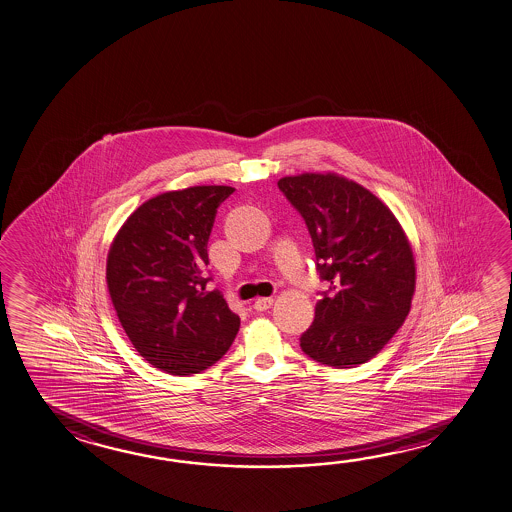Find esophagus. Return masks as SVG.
<instances>
[{
    "label": "esophagus",
    "instance_id": "obj_1",
    "mask_svg": "<svg viewBox=\"0 0 512 512\" xmlns=\"http://www.w3.org/2000/svg\"><path fill=\"white\" fill-rule=\"evenodd\" d=\"M271 305H273V298H271V296H266V298H259V300H255L253 307H255L257 311H266V309H269Z\"/></svg>",
    "mask_w": 512,
    "mask_h": 512
}]
</instances>
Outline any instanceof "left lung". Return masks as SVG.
<instances>
[{"instance_id": "1", "label": "left lung", "mask_w": 512, "mask_h": 512, "mask_svg": "<svg viewBox=\"0 0 512 512\" xmlns=\"http://www.w3.org/2000/svg\"><path fill=\"white\" fill-rule=\"evenodd\" d=\"M278 189L304 217L316 269L314 322L300 336L309 358L350 368L374 358L410 313L415 291L412 246L385 203L336 174H300Z\"/></svg>"}]
</instances>
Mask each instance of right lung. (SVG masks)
<instances>
[{"label":"right lung","instance_id":"add662e5","mask_svg":"<svg viewBox=\"0 0 512 512\" xmlns=\"http://www.w3.org/2000/svg\"><path fill=\"white\" fill-rule=\"evenodd\" d=\"M232 187L165 192L136 208L108 255L109 295L140 356L172 376L212 367L241 320L221 291H207V244Z\"/></svg>","mask_w":512,"mask_h":512}]
</instances>
